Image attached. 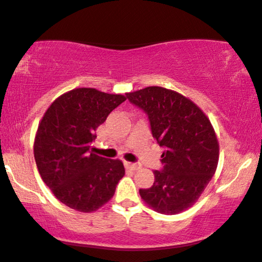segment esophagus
<instances>
[{
    "mask_svg": "<svg viewBox=\"0 0 262 262\" xmlns=\"http://www.w3.org/2000/svg\"><path fill=\"white\" fill-rule=\"evenodd\" d=\"M126 166L132 169V171H138V169L141 168V165L138 164V163H129V161H127L126 163Z\"/></svg>",
    "mask_w": 262,
    "mask_h": 262,
    "instance_id": "esophagus-1",
    "label": "esophagus"
}]
</instances>
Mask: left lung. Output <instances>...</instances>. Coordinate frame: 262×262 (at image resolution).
Segmentation results:
<instances>
[{
  "label": "left lung",
  "instance_id": "8db88e82",
  "mask_svg": "<svg viewBox=\"0 0 262 262\" xmlns=\"http://www.w3.org/2000/svg\"><path fill=\"white\" fill-rule=\"evenodd\" d=\"M127 98L148 115L153 138L165 147L163 171H154L152 187L140 189V196L164 215L191 208L219 164V140L209 117L191 99L161 86L128 93Z\"/></svg>",
  "mask_w": 262,
  "mask_h": 262
}]
</instances>
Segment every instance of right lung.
Instances as JSON below:
<instances>
[{
  "mask_svg": "<svg viewBox=\"0 0 262 262\" xmlns=\"http://www.w3.org/2000/svg\"><path fill=\"white\" fill-rule=\"evenodd\" d=\"M127 99L94 88H77L59 96L40 121L34 158L43 183L62 204L94 212L112 200L124 176L123 163L95 154V132Z\"/></svg>",
  "mask_w": 262,
  "mask_h": 262,
  "instance_id": "add662e5",
  "label": "right lung"
}]
</instances>
